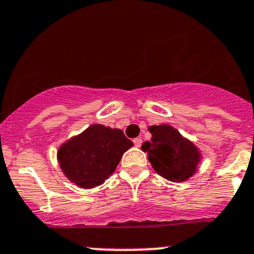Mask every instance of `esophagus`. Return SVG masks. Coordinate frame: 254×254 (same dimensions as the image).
Instances as JSON below:
<instances>
[{"label":"esophagus","mask_w":254,"mask_h":254,"mask_svg":"<svg viewBox=\"0 0 254 254\" xmlns=\"http://www.w3.org/2000/svg\"><path fill=\"white\" fill-rule=\"evenodd\" d=\"M133 143H134V146H136V147H141V145H142V139L137 137V138L133 139Z\"/></svg>","instance_id":"obj_1"}]
</instances>
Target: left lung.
Wrapping results in <instances>:
<instances>
[{"label": "left lung", "instance_id": "obj_1", "mask_svg": "<svg viewBox=\"0 0 254 254\" xmlns=\"http://www.w3.org/2000/svg\"><path fill=\"white\" fill-rule=\"evenodd\" d=\"M151 141L142 143L156 173L170 181L183 183L196 173L201 160L196 146L169 125L151 126Z\"/></svg>", "mask_w": 254, "mask_h": 254}]
</instances>
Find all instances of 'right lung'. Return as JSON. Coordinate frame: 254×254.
<instances>
[{"instance_id":"add662e5","label":"right lung","mask_w":254,"mask_h":254,"mask_svg":"<svg viewBox=\"0 0 254 254\" xmlns=\"http://www.w3.org/2000/svg\"><path fill=\"white\" fill-rule=\"evenodd\" d=\"M132 146L121 129L93 125L60 146L58 161L71 183L92 189L115 173L123 153Z\"/></svg>"}]
</instances>
